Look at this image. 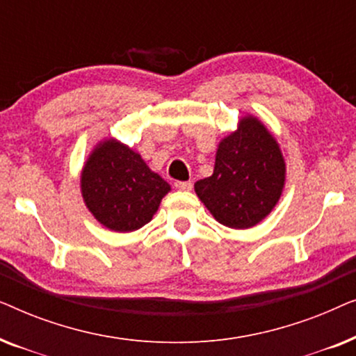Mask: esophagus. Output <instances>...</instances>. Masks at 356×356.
<instances>
[{"mask_svg":"<svg viewBox=\"0 0 356 356\" xmlns=\"http://www.w3.org/2000/svg\"><path fill=\"white\" fill-rule=\"evenodd\" d=\"M175 188L181 189V191H191L193 183L191 181H177L175 183Z\"/></svg>","mask_w":356,"mask_h":356,"instance_id":"34e87169","label":"esophagus"}]
</instances>
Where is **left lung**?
<instances>
[{"label": "left lung", "instance_id": "obj_1", "mask_svg": "<svg viewBox=\"0 0 356 356\" xmlns=\"http://www.w3.org/2000/svg\"><path fill=\"white\" fill-rule=\"evenodd\" d=\"M285 175L277 139L259 118L246 115L218 143L213 173L194 183V191L218 223L246 230L277 206Z\"/></svg>", "mask_w": 356, "mask_h": 356}]
</instances>
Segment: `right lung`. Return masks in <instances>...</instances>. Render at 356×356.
Wrapping results in <instances>:
<instances>
[{
	"label": "right lung",
	"mask_w": 356,
	"mask_h": 356,
	"mask_svg": "<svg viewBox=\"0 0 356 356\" xmlns=\"http://www.w3.org/2000/svg\"><path fill=\"white\" fill-rule=\"evenodd\" d=\"M170 184L140 154L113 138L100 140L81 172V193L89 212L108 230H139L152 220Z\"/></svg>",
	"instance_id": "1"
}]
</instances>
